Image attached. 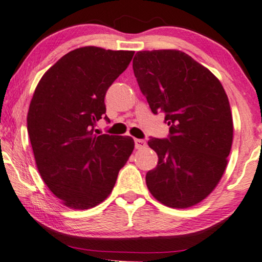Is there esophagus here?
I'll return each instance as SVG.
<instances>
[{
	"mask_svg": "<svg viewBox=\"0 0 262 262\" xmlns=\"http://www.w3.org/2000/svg\"><path fill=\"white\" fill-rule=\"evenodd\" d=\"M147 146V143L144 140H140V139H135V148L136 149H143L144 147Z\"/></svg>",
	"mask_w": 262,
	"mask_h": 262,
	"instance_id": "34e87169",
	"label": "esophagus"
}]
</instances>
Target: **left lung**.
<instances>
[{
    "label": "left lung",
    "instance_id": "obj_1",
    "mask_svg": "<svg viewBox=\"0 0 262 262\" xmlns=\"http://www.w3.org/2000/svg\"><path fill=\"white\" fill-rule=\"evenodd\" d=\"M139 87L154 114L165 112L168 139H150L156 168L146 175L150 194L171 208H188L213 192L233 143L229 101L217 77L181 50L138 52Z\"/></svg>",
    "mask_w": 262,
    "mask_h": 262
}]
</instances>
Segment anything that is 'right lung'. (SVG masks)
I'll return each mask as SVG.
<instances>
[{
    "label": "right lung",
    "instance_id": "add662e5",
    "mask_svg": "<svg viewBox=\"0 0 262 262\" xmlns=\"http://www.w3.org/2000/svg\"><path fill=\"white\" fill-rule=\"evenodd\" d=\"M133 55L93 46L74 49L35 89L27 116L35 162L47 187L69 208L89 209L106 200L134 149L130 136L94 134L106 113L108 88Z\"/></svg>",
    "mask_w": 262,
    "mask_h": 262
}]
</instances>
